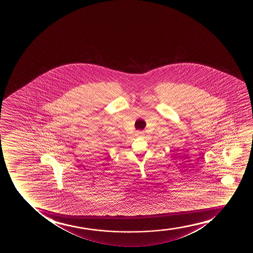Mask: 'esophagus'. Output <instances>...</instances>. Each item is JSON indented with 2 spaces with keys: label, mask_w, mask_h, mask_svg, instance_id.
Returning a JSON list of instances; mask_svg holds the SVG:
<instances>
[{
  "label": "esophagus",
  "mask_w": 253,
  "mask_h": 253,
  "mask_svg": "<svg viewBox=\"0 0 253 253\" xmlns=\"http://www.w3.org/2000/svg\"><path fill=\"white\" fill-rule=\"evenodd\" d=\"M143 135V132L141 131V130H137V131L135 132V135L136 136H142Z\"/></svg>",
  "instance_id": "obj_1"
}]
</instances>
